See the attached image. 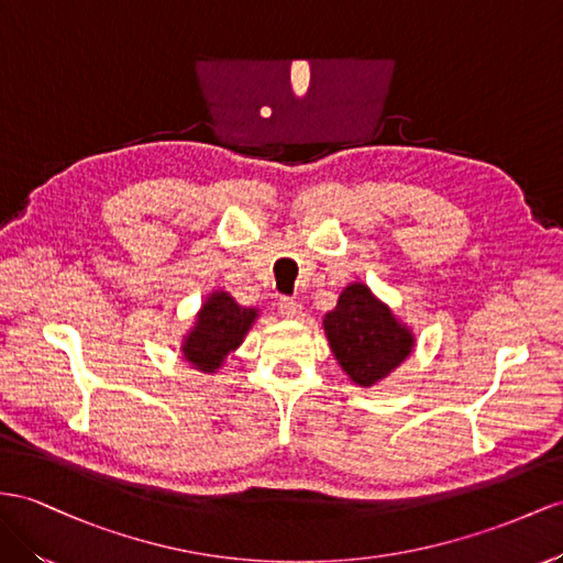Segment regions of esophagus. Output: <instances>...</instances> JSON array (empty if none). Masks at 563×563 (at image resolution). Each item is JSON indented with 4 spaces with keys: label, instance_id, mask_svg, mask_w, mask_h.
I'll list each match as a JSON object with an SVG mask.
<instances>
[{
    "label": "esophagus",
    "instance_id": "34e87169",
    "mask_svg": "<svg viewBox=\"0 0 563 563\" xmlns=\"http://www.w3.org/2000/svg\"><path fill=\"white\" fill-rule=\"evenodd\" d=\"M278 311L285 316V319H299V316H301V305H299V301L290 299V297H283L278 301Z\"/></svg>",
    "mask_w": 563,
    "mask_h": 563
}]
</instances>
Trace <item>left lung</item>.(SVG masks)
I'll return each instance as SVG.
<instances>
[{
    "label": "left lung",
    "instance_id": "left-lung-1",
    "mask_svg": "<svg viewBox=\"0 0 563 563\" xmlns=\"http://www.w3.org/2000/svg\"><path fill=\"white\" fill-rule=\"evenodd\" d=\"M323 330L342 371L362 387L390 376L416 342L411 330L364 283L344 287L338 307L325 313Z\"/></svg>",
    "mask_w": 563,
    "mask_h": 563
}]
</instances>
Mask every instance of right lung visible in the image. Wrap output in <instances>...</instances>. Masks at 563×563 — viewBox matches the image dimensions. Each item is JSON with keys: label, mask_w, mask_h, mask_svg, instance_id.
Instances as JSON below:
<instances>
[{"label": "right lung", "mask_w": 563, "mask_h": 563, "mask_svg": "<svg viewBox=\"0 0 563 563\" xmlns=\"http://www.w3.org/2000/svg\"><path fill=\"white\" fill-rule=\"evenodd\" d=\"M258 311L240 307L223 290H216L201 305L197 321L183 340V356L201 373H216L225 356L238 350Z\"/></svg>", "instance_id": "obj_1"}]
</instances>
